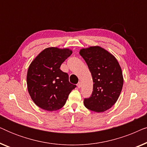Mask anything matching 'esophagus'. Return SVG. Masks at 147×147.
<instances>
[{"mask_svg": "<svg viewBox=\"0 0 147 147\" xmlns=\"http://www.w3.org/2000/svg\"><path fill=\"white\" fill-rule=\"evenodd\" d=\"M77 86H78V88H81L82 87V83H81V82H79V83L77 84Z\"/></svg>", "mask_w": 147, "mask_h": 147, "instance_id": "1", "label": "esophagus"}]
</instances>
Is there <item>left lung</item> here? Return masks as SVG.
Returning <instances> with one entry per match:
<instances>
[{"label": "left lung", "instance_id": "left-lung-1", "mask_svg": "<svg viewBox=\"0 0 147 147\" xmlns=\"http://www.w3.org/2000/svg\"><path fill=\"white\" fill-rule=\"evenodd\" d=\"M80 54L87 63L93 80V92L84 99L88 109L103 112L114 105L119 98L124 79L121 67L111 53L100 46L80 49Z\"/></svg>", "mask_w": 147, "mask_h": 147}]
</instances>
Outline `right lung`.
Returning <instances> with one entry per match:
<instances>
[{
	"label": "right lung",
	"mask_w": 147,
	"mask_h": 147,
	"mask_svg": "<svg viewBox=\"0 0 147 147\" xmlns=\"http://www.w3.org/2000/svg\"><path fill=\"white\" fill-rule=\"evenodd\" d=\"M72 50L45 48L29 65L27 74L28 92L36 105L47 111H55L65 105L68 96L76 87L69 82L67 73L59 69Z\"/></svg>",
	"instance_id": "obj_1"
}]
</instances>
